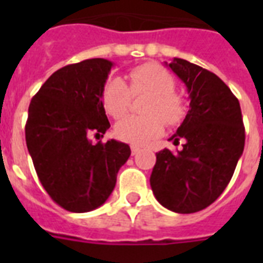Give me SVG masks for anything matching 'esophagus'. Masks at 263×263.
Wrapping results in <instances>:
<instances>
[{"label":"esophagus","mask_w":263,"mask_h":263,"mask_svg":"<svg viewBox=\"0 0 263 263\" xmlns=\"http://www.w3.org/2000/svg\"><path fill=\"white\" fill-rule=\"evenodd\" d=\"M139 152H140L139 146H136V144H132V146H131L132 156H135V154H138V153H139Z\"/></svg>","instance_id":"1"}]
</instances>
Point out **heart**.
<instances>
[{"label": "heart", "instance_id": "obj_1", "mask_svg": "<svg viewBox=\"0 0 263 263\" xmlns=\"http://www.w3.org/2000/svg\"><path fill=\"white\" fill-rule=\"evenodd\" d=\"M176 88L175 76L160 64L147 63L128 73V86L120 78H111L102 88L105 110L115 119H121L131 106L132 95H148L143 116H128L117 123L116 135L124 142L144 144L160 136L164 123L169 127L183 121L187 103Z\"/></svg>", "mask_w": 263, "mask_h": 263}]
</instances>
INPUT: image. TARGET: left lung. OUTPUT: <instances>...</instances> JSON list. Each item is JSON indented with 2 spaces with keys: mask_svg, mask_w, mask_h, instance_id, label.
<instances>
[{
  "mask_svg": "<svg viewBox=\"0 0 263 263\" xmlns=\"http://www.w3.org/2000/svg\"><path fill=\"white\" fill-rule=\"evenodd\" d=\"M185 84L190 110L175 135L183 148L157 153L150 176L154 196L164 208L188 214L203 210L222 194L245 148L240 103L213 72L183 59L166 64Z\"/></svg>",
  "mask_w": 263,
  "mask_h": 263,
  "instance_id": "8db88e82",
  "label": "left lung"
}]
</instances>
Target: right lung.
Returning a JSON list of instances; mask_svg holds the SVG:
<instances>
[{
    "label": "right lung",
    "instance_id": "add662e5",
    "mask_svg": "<svg viewBox=\"0 0 263 263\" xmlns=\"http://www.w3.org/2000/svg\"><path fill=\"white\" fill-rule=\"evenodd\" d=\"M113 63L84 60L55 71L31 99L26 142L43 188L61 208L91 212L115 190L131 148L115 139L91 143L110 127L102 88Z\"/></svg>",
    "mask_w": 263,
    "mask_h": 263
}]
</instances>
